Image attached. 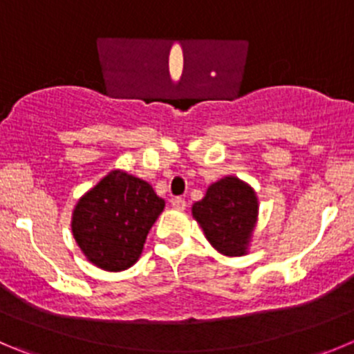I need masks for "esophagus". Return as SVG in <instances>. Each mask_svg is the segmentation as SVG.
I'll list each match as a JSON object with an SVG mask.
<instances>
[{
  "mask_svg": "<svg viewBox=\"0 0 354 354\" xmlns=\"http://www.w3.org/2000/svg\"><path fill=\"white\" fill-rule=\"evenodd\" d=\"M171 203H173V207L174 209H185V206H187V201L183 199V197H174L173 201H171Z\"/></svg>",
  "mask_w": 354,
  "mask_h": 354,
  "instance_id": "esophagus-1",
  "label": "esophagus"
}]
</instances>
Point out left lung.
<instances>
[{"label": "left lung", "instance_id": "left-lung-1", "mask_svg": "<svg viewBox=\"0 0 354 354\" xmlns=\"http://www.w3.org/2000/svg\"><path fill=\"white\" fill-rule=\"evenodd\" d=\"M192 214L211 246L227 257L248 253L259 218V199L248 183L225 176L209 185L203 201L192 206Z\"/></svg>", "mask_w": 354, "mask_h": 354}]
</instances>
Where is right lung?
<instances>
[{"instance_id":"1","label":"right lung","mask_w":354,"mask_h":354,"mask_svg":"<svg viewBox=\"0 0 354 354\" xmlns=\"http://www.w3.org/2000/svg\"><path fill=\"white\" fill-rule=\"evenodd\" d=\"M164 199L141 178L115 169L80 197L71 216L73 237L91 263L118 272L138 262Z\"/></svg>"}]
</instances>
